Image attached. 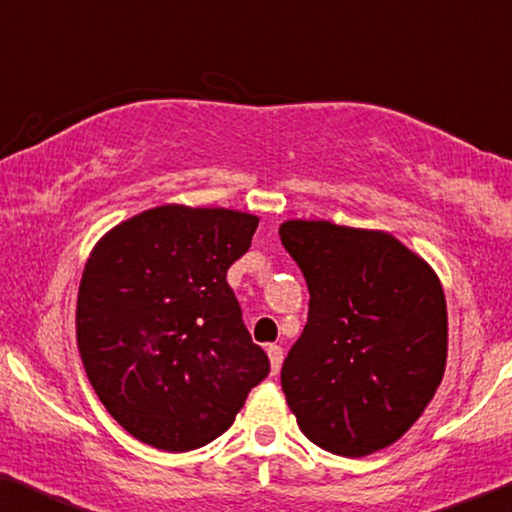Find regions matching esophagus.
Listing matches in <instances>:
<instances>
[{
    "label": "esophagus",
    "instance_id": "obj_1",
    "mask_svg": "<svg viewBox=\"0 0 512 512\" xmlns=\"http://www.w3.org/2000/svg\"><path fill=\"white\" fill-rule=\"evenodd\" d=\"M266 354H269V361H271V372L276 375L282 365V358H285V352H282L280 345H269L266 347Z\"/></svg>",
    "mask_w": 512,
    "mask_h": 512
}]
</instances>
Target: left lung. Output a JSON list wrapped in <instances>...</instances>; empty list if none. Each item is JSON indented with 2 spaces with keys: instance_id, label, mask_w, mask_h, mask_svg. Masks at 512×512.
Masks as SVG:
<instances>
[{
  "instance_id": "obj_1",
  "label": "left lung",
  "mask_w": 512,
  "mask_h": 512,
  "mask_svg": "<svg viewBox=\"0 0 512 512\" xmlns=\"http://www.w3.org/2000/svg\"><path fill=\"white\" fill-rule=\"evenodd\" d=\"M280 241L310 292L308 324L280 384L301 432L342 457L391 446L444 379V287L393 234L285 220Z\"/></svg>"
}]
</instances>
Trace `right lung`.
<instances>
[{"label": "right lung", "instance_id": "obj_1", "mask_svg": "<svg viewBox=\"0 0 512 512\" xmlns=\"http://www.w3.org/2000/svg\"><path fill=\"white\" fill-rule=\"evenodd\" d=\"M257 223L246 211L165 204L91 250L75 308L78 352L98 400L142 444L207 446L269 375L227 285Z\"/></svg>", "mask_w": 512, "mask_h": 512}]
</instances>
